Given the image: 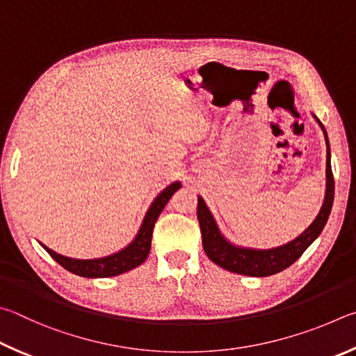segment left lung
Masks as SVG:
<instances>
[{
	"instance_id": "8db88e82",
	"label": "left lung",
	"mask_w": 356,
	"mask_h": 356,
	"mask_svg": "<svg viewBox=\"0 0 356 356\" xmlns=\"http://www.w3.org/2000/svg\"><path fill=\"white\" fill-rule=\"evenodd\" d=\"M316 122L323 131L327 143V189H325V198H323L322 208L319 214L316 216L313 223L305 229L302 234H298L296 239L284 245H280L275 248H267V250H259V248H248L234 245L229 242L225 236L220 233L219 227L214 216L211 214L209 208L207 207L203 198L198 195V204H197V217L198 223H200L202 229V241L204 253L208 258L220 266L222 269L229 270L233 273H241V275L247 277H269L273 273H278L284 269H288L296 261L302 257L303 252L313 244V242L319 238L323 227L332 213L333 198H334V178L332 172V162H330V142L327 131L323 128L319 118L314 114Z\"/></svg>"
}]
</instances>
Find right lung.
Masks as SVG:
<instances>
[{
    "label": "right lung",
    "mask_w": 356,
    "mask_h": 356,
    "mask_svg": "<svg viewBox=\"0 0 356 356\" xmlns=\"http://www.w3.org/2000/svg\"><path fill=\"white\" fill-rule=\"evenodd\" d=\"M179 188H181V183L175 181L172 184H168L164 191H161L158 197L153 200V203L149 204L136 238L131 241L127 247L122 248V250L108 254V257L95 259H76L56 253L51 248L43 245L42 242L40 245L45 248L49 253V257H51L56 263H59L64 269L74 273V275L86 278H108L120 275V273H124L134 269L137 266H140L143 261L148 258L149 248H152V234L154 223L158 220L161 211L164 209L167 202L170 200V197Z\"/></svg>",
    "instance_id": "obj_1"
}]
</instances>
